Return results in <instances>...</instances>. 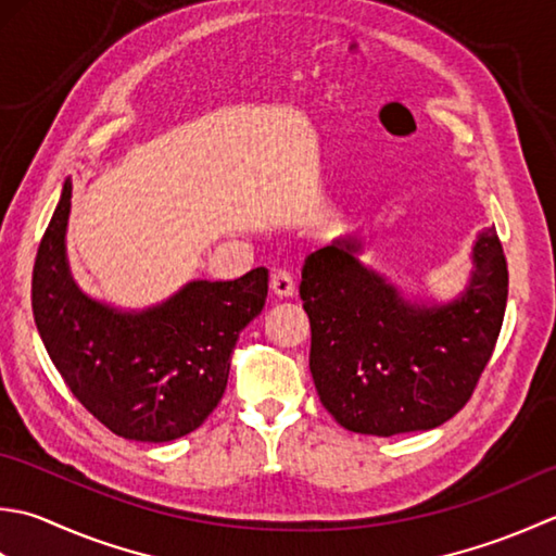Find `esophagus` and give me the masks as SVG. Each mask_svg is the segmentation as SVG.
Returning <instances> with one entry per match:
<instances>
[{
    "mask_svg": "<svg viewBox=\"0 0 556 556\" xmlns=\"http://www.w3.org/2000/svg\"><path fill=\"white\" fill-rule=\"evenodd\" d=\"M270 290H274V294H278V298H292L294 280L288 274V270L278 268V270H274V274H270Z\"/></svg>",
    "mask_w": 556,
    "mask_h": 556,
    "instance_id": "1",
    "label": "esophagus"
}]
</instances>
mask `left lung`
I'll return each instance as SVG.
<instances>
[{"label": "left lung", "instance_id": "obj_1", "mask_svg": "<svg viewBox=\"0 0 556 556\" xmlns=\"http://www.w3.org/2000/svg\"><path fill=\"white\" fill-rule=\"evenodd\" d=\"M362 252L365 240L348 235L304 258L316 393L350 432L434 429L468 403L500 338L508 294L500 237L478 235L470 278L448 302L405 298Z\"/></svg>", "mask_w": 556, "mask_h": 556}]
</instances>
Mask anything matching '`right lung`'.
I'll return each mask as SVG.
<instances>
[{
    "mask_svg": "<svg viewBox=\"0 0 556 556\" xmlns=\"http://www.w3.org/2000/svg\"><path fill=\"white\" fill-rule=\"evenodd\" d=\"M70 213L66 177L33 266V316L56 371L117 437L165 444L194 432L223 399L242 328L264 309L268 270L189 280L146 309L112 307L72 276Z\"/></svg>",
    "mask_w": 556,
    "mask_h": 556,
    "instance_id": "right-lung-1",
    "label": "right lung"
}]
</instances>
